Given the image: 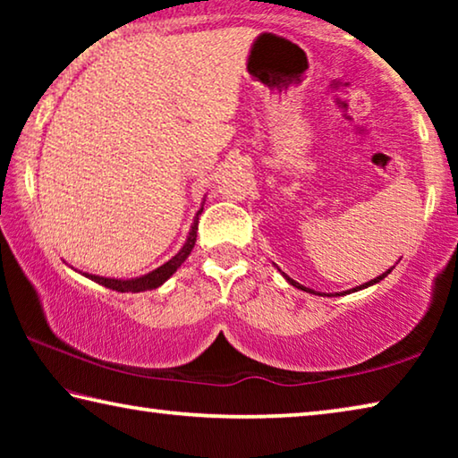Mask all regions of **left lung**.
Here are the masks:
<instances>
[{"mask_svg":"<svg viewBox=\"0 0 458 458\" xmlns=\"http://www.w3.org/2000/svg\"><path fill=\"white\" fill-rule=\"evenodd\" d=\"M396 265H398V262H396ZM278 268V267H276ZM392 270H394V267L392 268H387L386 270V273H382V275H379V276H376V278H371V281H368V283H363V284H360V286H355V289H350V291H344V293H335V294H350V293H355V291H361V289H368V286H371V284H376V283H379V281H384V278L387 276V275H390L392 273ZM278 273H281V268H278ZM284 278H286V283H289V284H293L294 286V289H301V291H305V293H311V294H319V293H315L313 289H307V286H303V284H299L297 281H293V278L291 276H286L284 273H281Z\"/></svg>","mask_w":458,"mask_h":458,"instance_id":"left-lung-1","label":"left lung"}]
</instances>
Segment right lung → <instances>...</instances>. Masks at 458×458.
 Wrapping results in <instances>:
<instances>
[{"label":"right lung","instance_id":"obj_1","mask_svg":"<svg viewBox=\"0 0 458 458\" xmlns=\"http://www.w3.org/2000/svg\"><path fill=\"white\" fill-rule=\"evenodd\" d=\"M204 210V204L196 214V218H193V224L190 228V234L185 238L183 246L180 248V252L175 254V257L169 259L165 265H161L159 268L151 270V273H147L143 276H135V278H108V276H98V275H89V273H82L90 281H95L98 284L106 286V289H113V291H119V293H141V291H151V289H157V286L164 284L169 276H172L177 268H180L185 259L190 257L193 246H196V238H198V216Z\"/></svg>","mask_w":458,"mask_h":458}]
</instances>
